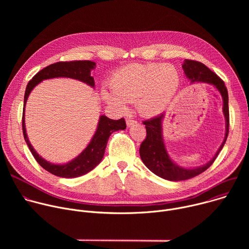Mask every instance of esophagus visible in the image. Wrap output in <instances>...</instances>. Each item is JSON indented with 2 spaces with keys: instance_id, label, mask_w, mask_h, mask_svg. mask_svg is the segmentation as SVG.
Masks as SVG:
<instances>
[{
  "instance_id": "obj_1",
  "label": "esophagus",
  "mask_w": 249,
  "mask_h": 249,
  "mask_svg": "<svg viewBox=\"0 0 249 249\" xmlns=\"http://www.w3.org/2000/svg\"><path fill=\"white\" fill-rule=\"evenodd\" d=\"M136 123H137V120H135V119H127V121H126V124L129 127L134 125V124H136Z\"/></svg>"
}]
</instances>
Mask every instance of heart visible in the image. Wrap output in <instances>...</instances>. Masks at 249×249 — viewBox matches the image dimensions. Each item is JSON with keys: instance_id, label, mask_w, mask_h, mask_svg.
<instances>
[{"instance_id": "1", "label": "heart", "mask_w": 249, "mask_h": 249, "mask_svg": "<svg viewBox=\"0 0 249 249\" xmlns=\"http://www.w3.org/2000/svg\"><path fill=\"white\" fill-rule=\"evenodd\" d=\"M179 85L180 75L170 64H130L113 74L112 90L102 89V97L119 110L125 109L127 101H137L142 114L155 116L171 103Z\"/></svg>"}]
</instances>
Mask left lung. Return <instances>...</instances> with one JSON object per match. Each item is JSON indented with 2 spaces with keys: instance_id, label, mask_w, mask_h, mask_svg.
I'll list each match as a JSON object with an SVG mask.
<instances>
[{
  "instance_id": "8db88e82",
  "label": "left lung",
  "mask_w": 249,
  "mask_h": 249,
  "mask_svg": "<svg viewBox=\"0 0 249 249\" xmlns=\"http://www.w3.org/2000/svg\"><path fill=\"white\" fill-rule=\"evenodd\" d=\"M186 77L191 83H208L215 86V88L221 92L224 100V114L226 118V137L223 144L219 148L217 154L206 164L196 168H183L176 165L169 158L162 139V127L161 121L164 117V113L154 117L152 119L143 121L146 125L147 136L142 142L140 147V156L145 165L156 175L163 179L170 181H179L192 178L208 169L217 159L219 153L222 151L228 135L230 126V112H229V94L224 81L218 77L214 72L205 66L203 63L194 60H185L182 66Z\"/></svg>"
}]
</instances>
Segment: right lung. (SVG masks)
Here are the masks:
<instances>
[{
    "label": "right lung",
    "mask_w": 249,
    "mask_h": 249,
    "mask_svg": "<svg viewBox=\"0 0 249 249\" xmlns=\"http://www.w3.org/2000/svg\"><path fill=\"white\" fill-rule=\"evenodd\" d=\"M95 67V63L91 61H70V62H57L47 66L35 75L27 84L24 93V104L22 113V132L26 144L36 161L50 173L65 177V178H73V177L82 176L90 170H92L102 160L105 152L106 145L109 136L118 130H124L126 128V122L124 118L119 120L109 119L104 115L100 116L97 125L96 132L89 142V146L73 160L65 164H54L43 160L35 152L29 143L25 124H24V107L27 97L33 88L42 82L43 80L53 78H71L79 80L88 84L90 87H94V80L90 77V71Z\"/></svg>",
    "instance_id": "add662e5"
}]
</instances>
